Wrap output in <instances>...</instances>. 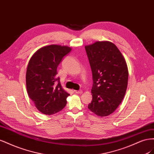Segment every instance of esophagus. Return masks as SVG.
I'll list each match as a JSON object with an SVG mask.
<instances>
[{
    "instance_id": "1",
    "label": "esophagus",
    "mask_w": 154,
    "mask_h": 154,
    "mask_svg": "<svg viewBox=\"0 0 154 154\" xmlns=\"http://www.w3.org/2000/svg\"><path fill=\"white\" fill-rule=\"evenodd\" d=\"M74 92L76 93V94H82L83 91L82 90H79V91H74Z\"/></svg>"
}]
</instances>
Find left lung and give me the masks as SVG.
<instances>
[{
  "label": "left lung",
  "instance_id": "obj_1",
  "mask_svg": "<svg viewBox=\"0 0 154 154\" xmlns=\"http://www.w3.org/2000/svg\"><path fill=\"white\" fill-rule=\"evenodd\" d=\"M92 73V100L88 109L103 117L118 108L127 91L128 71L118 48L110 42L85 47Z\"/></svg>",
  "mask_w": 154,
  "mask_h": 154
}]
</instances>
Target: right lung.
<instances>
[{
  "mask_svg": "<svg viewBox=\"0 0 154 154\" xmlns=\"http://www.w3.org/2000/svg\"><path fill=\"white\" fill-rule=\"evenodd\" d=\"M71 48L51 45L38 49L32 56L26 71L29 97L41 112L51 115L62 110L69 94L62 88L57 67Z\"/></svg>",
  "mask_w": 154,
  "mask_h": 154,
  "instance_id": "add662e5",
  "label": "right lung"
}]
</instances>
